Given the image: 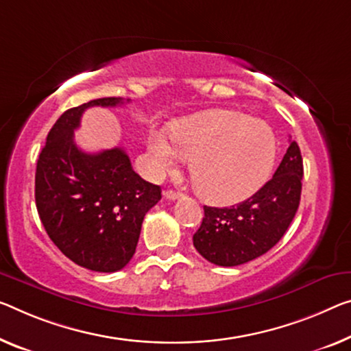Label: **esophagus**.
<instances>
[{
	"label": "esophagus",
	"instance_id": "obj_1",
	"mask_svg": "<svg viewBox=\"0 0 351 351\" xmlns=\"http://www.w3.org/2000/svg\"><path fill=\"white\" fill-rule=\"evenodd\" d=\"M180 196H182L180 191H174V190L165 191V197L169 199V201H176V199H179Z\"/></svg>",
	"mask_w": 351,
	"mask_h": 351
}]
</instances>
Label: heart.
<instances>
[{
	"instance_id": "obj_1",
	"label": "heart",
	"mask_w": 351,
	"mask_h": 351,
	"mask_svg": "<svg viewBox=\"0 0 351 351\" xmlns=\"http://www.w3.org/2000/svg\"><path fill=\"white\" fill-rule=\"evenodd\" d=\"M168 136L154 130L149 136L155 172L176 165L177 150L190 157L197 191L208 201L239 202L268 179L276 160V136L267 123L237 111H207L172 122Z\"/></svg>"
}]
</instances>
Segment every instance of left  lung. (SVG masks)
Here are the masks:
<instances>
[{"instance_id":"left-lung-1","label":"left lung","mask_w":351,"mask_h":351,"mask_svg":"<svg viewBox=\"0 0 351 351\" xmlns=\"http://www.w3.org/2000/svg\"><path fill=\"white\" fill-rule=\"evenodd\" d=\"M303 158L290 141L273 179L246 201L230 207L204 206L201 228L193 235L199 254L219 267H237L265 254L282 239L301 197Z\"/></svg>"}]
</instances>
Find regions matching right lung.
<instances>
[{"mask_svg": "<svg viewBox=\"0 0 351 351\" xmlns=\"http://www.w3.org/2000/svg\"><path fill=\"white\" fill-rule=\"evenodd\" d=\"M122 104L105 97L70 108L51 127L36 168V207L48 237L77 265L100 273L130 262L145 213L161 199V188L132 169L123 149L88 154L75 144L88 108Z\"/></svg>", "mask_w": 351, "mask_h": 351, "instance_id": "right-lung-1", "label": "right lung"}]
</instances>
